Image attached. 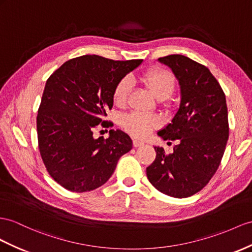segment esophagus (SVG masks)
<instances>
[{"label":"esophagus","instance_id":"1","mask_svg":"<svg viewBox=\"0 0 252 252\" xmlns=\"http://www.w3.org/2000/svg\"><path fill=\"white\" fill-rule=\"evenodd\" d=\"M144 145V143L143 141H140V140H137V139H134L133 140V146L135 147V148H137V147H140V146H143Z\"/></svg>","mask_w":252,"mask_h":252}]
</instances>
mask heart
I'll return each instance as SVG.
<instances>
[{
    "mask_svg": "<svg viewBox=\"0 0 252 252\" xmlns=\"http://www.w3.org/2000/svg\"><path fill=\"white\" fill-rule=\"evenodd\" d=\"M146 86L151 94L158 100L167 99L172 94L176 86V80L172 73L165 69H152L141 76ZM132 87V80L128 76L122 79L116 84L113 99L116 105L122 106ZM158 125V119L153 115L143 113H131L126 115L121 120V126L125 130L136 138H144Z\"/></svg>",
    "mask_w": 252,
    "mask_h": 252,
    "instance_id": "obj_1",
    "label": "heart"
}]
</instances>
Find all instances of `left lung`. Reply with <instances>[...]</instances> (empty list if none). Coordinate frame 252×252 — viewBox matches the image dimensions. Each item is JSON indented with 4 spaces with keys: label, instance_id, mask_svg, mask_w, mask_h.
<instances>
[{
    "label": "left lung",
    "instance_id": "obj_1",
    "mask_svg": "<svg viewBox=\"0 0 252 252\" xmlns=\"http://www.w3.org/2000/svg\"><path fill=\"white\" fill-rule=\"evenodd\" d=\"M158 61L171 69L181 95L171 122L158 135L178 144L170 154L154 147L157 158L147 167V177L167 196L190 197L209 183L222 158L229 137L225 95L203 64L179 54Z\"/></svg>",
    "mask_w": 252,
    "mask_h": 252
}]
</instances>
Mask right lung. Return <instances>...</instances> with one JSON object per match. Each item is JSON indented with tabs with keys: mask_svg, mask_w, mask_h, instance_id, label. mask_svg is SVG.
<instances>
[{
	"mask_svg": "<svg viewBox=\"0 0 252 252\" xmlns=\"http://www.w3.org/2000/svg\"><path fill=\"white\" fill-rule=\"evenodd\" d=\"M143 63L83 55L63 63L44 86L37 115L38 145L50 176L68 190L90 191L112 177L119 158L132 149L130 136L94 130L114 104L116 84Z\"/></svg>",
	"mask_w": 252,
	"mask_h": 252,
	"instance_id": "obj_1",
	"label": "right lung"
}]
</instances>
